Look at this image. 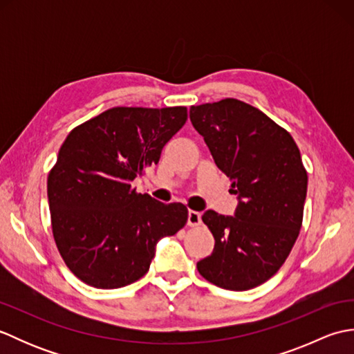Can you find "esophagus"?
Segmentation results:
<instances>
[{"instance_id":"34e87169","label":"esophagus","mask_w":354,"mask_h":354,"mask_svg":"<svg viewBox=\"0 0 354 354\" xmlns=\"http://www.w3.org/2000/svg\"><path fill=\"white\" fill-rule=\"evenodd\" d=\"M201 213L198 212H193V209H190L189 212V221H187V223L190 225V227H198V225L201 223Z\"/></svg>"}]
</instances>
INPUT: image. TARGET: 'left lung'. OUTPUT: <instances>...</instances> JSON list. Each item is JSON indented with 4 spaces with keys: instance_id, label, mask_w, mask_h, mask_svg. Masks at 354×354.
I'll return each instance as SVG.
<instances>
[{
    "instance_id": "left-lung-1",
    "label": "left lung",
    "mask_w": 354,
    "mask_h": 354,
    "mask_svg": "<svg viewBox=\"0 0 354 354\" xmlns=\"http://www.w3.org/2000/svg\"><path fill=\"white\" fill-rule=\"evenodd\" d=\"M190 120L239 196L236 216H202L214 251L198 272L228 290L257 288L283 266L301 230L307 171L299 149L284 127L237 99L192 106Z\"/></svg>"
}]
</instances>
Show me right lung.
Segmentation results:
<instances>
[{
	"instance_id": "right-lung-1",
	"label": "right lung",
	"mask_w": 354,
	"mask_h": 354,
	"mask_svg": "<svg viewBox=\"0 0 354 354\" xmlns=\"http://www.w3.org/2000/svg\"><path fill=\"white\" fill-rule=\"evenodd\" d=\"M185 122V106H117L65 138L47 194L57 251L79 280L97 289L137 281L149 270L158 240L185 227L184 204H161L132 187Z\"/></svg>"
}]
</instances>
